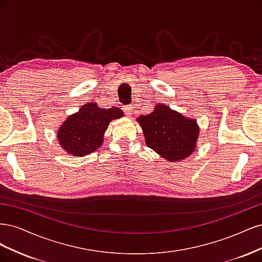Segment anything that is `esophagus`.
<instances>
[{"mask_svg":"<svg viewBox=\"0 0 262 262\" xmlns=\"http://www.w3.org/2000/svg\"><path fill=\"white\" fill-rule=\"evenodd\" d=\"M132 108H133L132 106H123V112L128 117L132 116Z\"/></svg>","mask_w":262,"mask_h":262,"instance_id":"1","label":"esophagus"}]
</instances>
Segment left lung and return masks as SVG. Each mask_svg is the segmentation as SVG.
I'll use <instances>...</instances> for the list:
<instances>
[{
  "label": "left lung",
  "mask_w": 262,
  "mask_h": 262,
  "mask_svg": "<svg viewBox=\"0 0 262 262\" xmlns=\"http://www.w3.org/2000/svg\"><path fill=\"white\" fill-rule=\"evenodd\" d=\"M137 121L144 133L146 145L169 162L185 160L194 152L199 126L168 106L156 105L149 115Z\"/></svg>",
  "instance_id": "8db88e82"
}]
</instances>
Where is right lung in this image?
<instances>
[{
  "label": "right lung",
  "instance_id": "right-lung-1",
  "mask_svg": "<svg viewBox=\"0 0 262 262\" xmlns=\"http://www.w3.org/2000/svg\"><path fill=\"white\" fill-rule=\"evenodd\" d=\"M122 116L123 112L118 107L106 109L96 102L85 104L60 126L57 134L59 144L73 156L90 154L102 144L110 121Z\"/></svg>",
  "mask_w": 262,
  "mask_h": 262
}]
</instances>
